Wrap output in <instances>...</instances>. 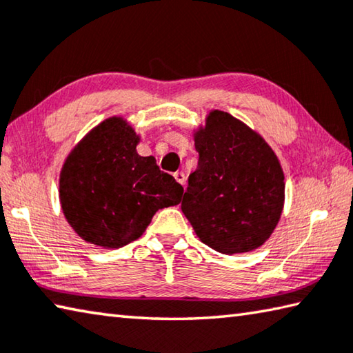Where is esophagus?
<instances>
[{"label": "esophagus", "mask_w": 353, "mask_h": 353, "mask_svg": "<svg viewBox=\"0 0 353 353\" xmlns=\"http://www.w3.org/2000/svg\"><path fill=\"white\" fill-rule=\"evenodd\" d=\"M174 179L176 181L181 183V185H185V181H187V177H185V174L182 171H177V172H174Z\"/></svg>", "instance_id": "esophagus-1"}]
</instances>
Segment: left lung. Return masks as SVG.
I'll list each match as a JSON object with an SVG mask.
<instances>
[{"instance_id": "left-lung-1", "label": "left lung", "mask_w": 353, "mask_h": 353, "mask_svg": "<svg viewBox=\"0 0 353 353\" xmlns=\"http://www.w3.org/2000/svg\"><path fill=\"white\" fill-rule=\"evenodd\" d=\"M199 162L182 211L205 245L223 254L261 247L284 208V172L258 132L223 111H211L194 134Z\"/></svg>"}]
</instances>
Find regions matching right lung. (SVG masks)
Returning a JSON list of instances; mask_svg holds the SVG:
<instances>
[{
    "label": "right lung",
    "mask_w": 353,
    "mask_h": 353,
    "mask_svg": "<svg viewBox=\"0 0 353 353\" xmlns=\"http://www.w3.org/2000/svg\"><path fill=\"white\" fill-rule=\"evenodd\" d=\"M136 131L111 117L70 151L60 172V202L69 225L86 242L120 248L139 239L156 211L181 202L183 188L137 154Z\"/></svg>",
    "instance_id": "obj_1"
}]
</instances>
